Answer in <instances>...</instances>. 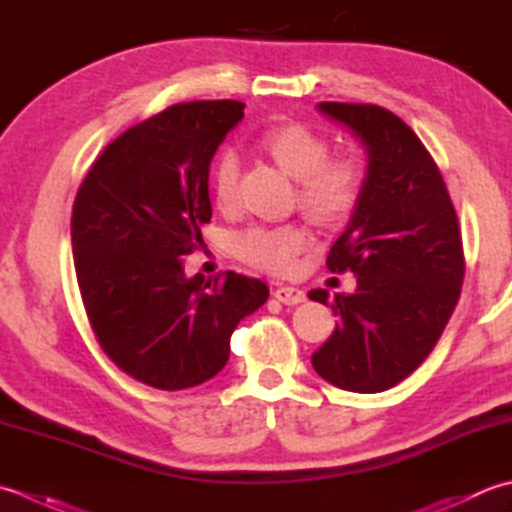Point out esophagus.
I'll return each mask as SVG.
<instances>
[{
	"label": "esophagus",
	"instance_id": "34e87169",
	"mask_svg": "<svg viewBox=\"0 0 512 512\" xmlns=\"http://www.w3.org/2000/svg\"><path fill=\"white\" fill-rule=\"evenodd\" d=\"M274 298L283 302V305H300V302H305V291L298 289V287L280 285L274 291Z\"/></svg>",
	"mask_w": 512,
	"mask_h": 512
}]
</instances>
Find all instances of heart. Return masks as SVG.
I'll list each match as a JSON object with an SVG mask.
<instances>
[{
  "instance_id": "heart-1",
  "label": "heart",
  "mask_w": 512,
  "mask_h": 512,
  "mask_svg": "<svg viewBox=\"0 0 512 512\" xmlns=\"http://www.w3.org/2000/svg\"><path fill=\"white\" fill-rule=\"evenodd\" d=\"M258 145L280 170L298 181V203L320 223H340L356 210L367 187V170L353 154L329 156L327 139L302 123H283L265 130ZM241 163L232 150L218 154L210 187L223 212L238 205ZM309 245L300 225H254L236 236L238 258L271 274H287L296 256Z\"/></svg>"
}]
</instances>
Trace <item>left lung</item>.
Returning <instances> with one entry per match:
<instances>
[{"label":"left lung","instance_id":"1","mask_svg":"<svg viewBox=\"0 0 512 512\" xmlns=\"http://www.w3.org/2000/svg\"><path fill=\"white\" fill-rule=\"evenodd\" d=\"M318 110L356 134L369 165L360 203L327 256L358 289L333 296L340 320L311 364L333 387L380 393L440 340L464 283L462 232L440 168L400 117L371 103L322 101ZM309 298L329 302L327 289Z\"/></svg>","mask_w":512,"mask_h":512}]
</instances>
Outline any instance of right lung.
<instances>
[{
  "label": "right lung",
  "mask_w": 512,
  "mask_h": 512,
  "mask_svg": "<svg viewBox=\"0 0 512 512\" xmlns=\"http://www.w3.org/2000/svg\"><path fill=\"white\" fill-rule=\"evenodd\" d=\"M241 101L176 103L114 139L83 179L72 207V254L90 327L121 371L181 391L229 360L238 322L265 305L258 278L227 271L187 278L183 258L205 247L207 179Z\"/></svg>",
  "instance_id": "1"
}]
</instances>
